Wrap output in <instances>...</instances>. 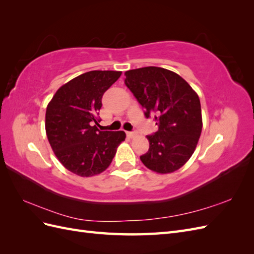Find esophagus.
<instances>
[{
  "label": "esophagus",
  "mask_w": 254,
  "mask_h": 254,
  "mask_svg": "<svg viewBox=\"0 0 254 254\" xmlns=\"http://www.w3.org/2000/svg\"><path fill=\"white\" fill-rule=\"evenodd\" d=\"M136 131H128L127 132V135L129 136V137H133V136H135L136 135Z\"/></svg>",
  "instance_id": "34e87169"
}]
</instances>
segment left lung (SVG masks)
Instances as JSON below:
<instances>
[{
	"mask_svg": "<svg viewBox=\"0 0 254 254\" xmlns=\"http://www.w3.org/2000/svg\"><path fill=\"white\" fill-rule=\"evenodd\" d=\"M125 84L132 92L147 119L158 125L147 135L148 151L143 164L160 174L179 170L193 155L202 130L200 101L181 76L158 66H145L125 73Z\"/></svg>",
	"mask_w": 254,
	"mask_h": 254,
	"instance_id": "1",
	"label": "left lung"
}]
</instances>
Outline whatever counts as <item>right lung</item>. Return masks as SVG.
<instances>
[{
	"label": "right lung",
	"mask_w": 254,
	"mask_h": 254,
	"mask_svg": "<svg viewBox=\"0 0 254 254\" xmlns=\"http://www.w3.org/2000/svg\"><path fill=\"white\" fill-rule=\"evenodd\" d=\"M122 72L90 71L73 78L53 96L45 113L52 149L66 170L81 177L104 172L112 162L124 131H101L94 125L105 92Z\"/></svg>",
	"instance_id": "add662e5"
}]
</instances>
